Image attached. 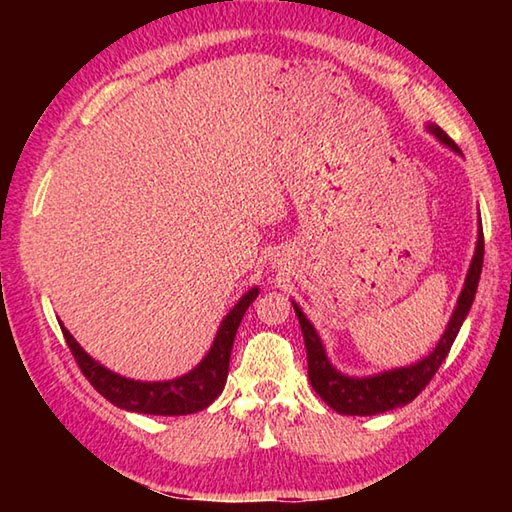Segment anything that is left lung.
I'll return each instance as SVG.
<instances>
[{
  "label": "left lung",
  "mask_w": 512,
  "mask_h": 512,
  "mask_svg": "<svg viewBox=\"0 0 512 512\" xmlns=\"http://www.w3.org/2000/svg\"><path fill=\"white\" fill-rule=\"evenodd\" d=\"M427 132L436 136L444 147H449L451 151H455V154H462L460 147L455 145L438 125L429 123ZM482 264H484V233L480 224V228H477L475 253L471 259L469 273H466V279H464V288L460 292L458 303H455L447 328H444L440 341L436 343V347H433V352H429L413 365L387 369V372L372 374V376H347L339 372V369L330 363L328 354H325L319 332L314 330V325L306 319L303 310L295 301H292V306H295V312L299 317L303 341H306L308 378H310L312 389L323 398V402H328L336 413H343V416H376V413H385V411L409 405V402L429 385V380L436 376L438 367L442 365L444 358H447L455 336H458L466 314H469L473 306L477 284H480V275H482Z\"/></svg>",
  "instance_id": "1"
}]
</instances>
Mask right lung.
<instances>
[{
  "label": "right lung",
  "instance_id": "obj_1",
  "mask_svg": "<svg viewBox=\"0 0 512 512\" xmlns=\"http://www.w3.org/2000/svg\"><path fill=\"white\" fill-rule=\"evenodd\" d=\"M257 295L259 288L255 286L235 303L231 312L222 319L211 350L206 352V356L191 369V372L173 380H156V383H143V380L125 378L112 372V369H107L99 361H94V358L76 343L74 336L63 328V323L59 325L65 341H68V347L76 358V363L81 367L83 376L88 378L92 387L99 391L103 398L110 400L112 405L125 411L149 413V416H187V413L206 409L222 394L237 328L239 323H242V317L250 303L257 299Z\"/></svg>",
  "mask_w": 512,
  "mask_h": 512
}]
</instances>
